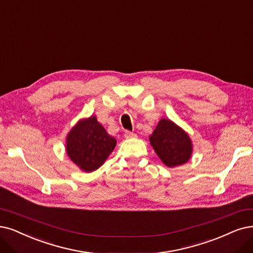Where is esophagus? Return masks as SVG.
I'll return each instance as SVG.
<instances>
[{"label":"esophagus","mask_w":253,"mask_h":253,"mask_svg":"<svg viewBox=\"0 0 253 253\" xmlns=\"http://www.w3.org/2000/svg\"><path fill=\"white\" fill-rule=\"evenodd\" d=\"M124 135H125L126 138H131V137H135V136H136V134L133 133V132H131V131H125Z\"/></svg>","instance_id":"1"}]
</instances>
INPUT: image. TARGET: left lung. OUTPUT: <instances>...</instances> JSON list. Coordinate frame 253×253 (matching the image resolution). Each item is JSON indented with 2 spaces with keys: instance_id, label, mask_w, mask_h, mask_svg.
Segmentation results:
<instances>
[{
  "instance_id": "left-lung-1",
  "label": "left lung",
  "mask_w": 253,
  "mask_h": 253,
  "mask_svg": "<svg viewBox=\"0 0 253 253\" xmlns=\"http://www.w3.org/2000/svg\"><path fill=\"white\" fill-rule=\"evenodd\" d=\"M149 141L165 166L175 168L188 163L193 153V143L188 132L170 119H161Z\"/></svg>"
}]
</instances>
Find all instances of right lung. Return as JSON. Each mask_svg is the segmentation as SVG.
<instances>
[{"instance_id": "1", "label": "right lung", "mask_w": 253, "mask_h": 253, "mask_svg": "<svg viewBox=\"0 0 253 253\" xmlns=\"http://www.w3.org/2000/svg\"><path fill=\"white\" fill-rule=\"evenodd\" d=\"M117 139L107 133L96 118L79 120L65 138V152L83 172H92L105 163L114 151Z\"/></svg>"}]
</instances>
